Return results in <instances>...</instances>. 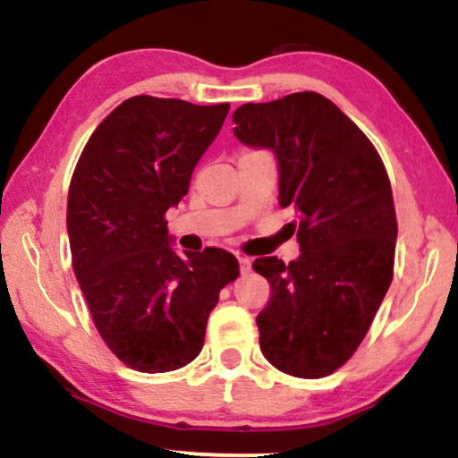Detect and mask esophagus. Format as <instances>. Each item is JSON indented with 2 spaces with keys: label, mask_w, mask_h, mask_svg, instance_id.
<instances>
[{
  "label": "esophagus",
  "mask_w": 458,
  "mask_h": 458,
  "mask_svg": "<svg viewBox=\"0 0 458 458\" xmlns=\"http://www.w3.org/2000/svg\"><path fill=\"white\" fill-rule=\"evenodd\" d=\"M238 266H241L242 274H247L250 269V259H249V257H238Z\"/></svg>",
  "instance_id": "1"
}]
</instances>
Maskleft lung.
<instances>
[{"mask_svg": "<svg viewBox=\"0 0 458 458\" xmlns=\"http://www.w3.org/2000/svg\"><path fill=\"white\" fill-rule=\"evenodd\" d=\"M232 120L242 145L278 159V199L294 211L288 228L301 244L291 263L253 261L272 286L257 315L261 352L288 376H330L390 288L398 226L388 174L371 140L319 93L244 103Z\"/></svg>", "mask_w": 458, "mask_h": 458, "instance_id": "8db88e82", "label": "left lung"}]
</instances>
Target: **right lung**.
Here are the masks:
<instances>
[{
	"label": "right lung",
	"instance_id": "right-lung-1",
	"mask_svg": "<svg viewBox=\"0 0 458 458\" xmlns=\"http://www.w3.org/2000/svg\"><path fill=\"white\" fill-rule=\"evenodd\" d=\"M228 109L137 95L101 122L76 164L66 211L72 267L95 327L131 369L191 363L220 291L238 276L224 249L180 257L164 220Z\"/></svg>",
	"mask_w": 458,
	"mask_h": 458
}]
</instances>
